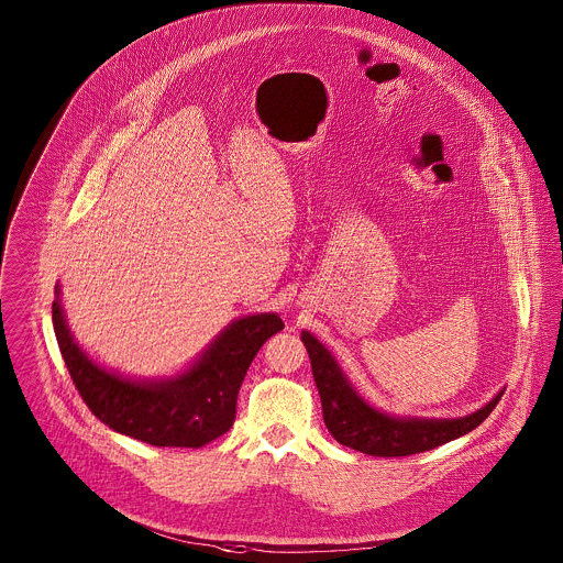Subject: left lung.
Listing matches in <instances>:
<instances>
[{
  "label": "left lung",
  "instance_id": "1",
  "mask_svg": "<svg viewBox=\"0 0 563 563\" xmlns=\"http://www.w3.org/2000/svg\"><path fill=\"white\" fill-rule=\"evenodd\" d=\"M313 380L323 404V419L332 437L352 450L372 456H410L434 450L452 439H459L484 423L497 408L504 391H499L486 408L463 419L428 421V419H396L369 408L352 389L332 354L309 332H302Z\"/></svg>",
  "mask_w": 563,
  "mask_h": 563
}]
</instances>
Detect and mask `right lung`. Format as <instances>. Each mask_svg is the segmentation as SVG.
Returning a JSON list of instances; mask_svg holds the SVG:
<instances>
[{"instance_id":"right-lung-1","label":"right lung","mask_w":563,"mask_h":563,"mask_svg":"<svg viewBox=\"0 0 563 563\" xmlns=\"http://www.w3.org/2000/svg\"><path fill=\"white\" fill-rule=\"evenodd\" d=\"M53 328L75 389L104 426L155 448H200L233 426L238 389L254 356L285 323L276 313L240 318L191 369L157 383L98 367L75 345L59 298L53 300Z\"/></svg>"}]
</instances>
